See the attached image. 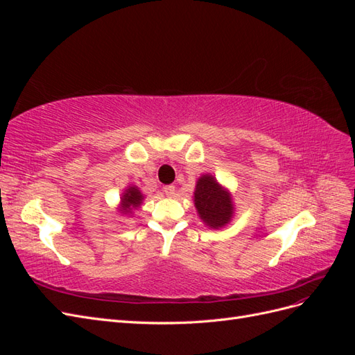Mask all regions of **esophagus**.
<instances>
[{
  "instance_id": "obj_1",
  "label": "esophagus",
  "mask_w": 355,
  "mask_h": 355,
  "mask_svg": "<svg viewBox=\"0 0 355 355\" xmlns=\"http://www.w3.org/2000/svg\"><path fill=\"white\" fill-rule=\"evenodd\" d=\"M163 191H164V194H166V196L171 197V196H175V192H176V187H175V185H166V187L163 188Z\"/></svg>"
}]
</instances>
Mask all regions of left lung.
I'll use <instances>...</instances> for the list:
<instances>
[{
	"instance_id": "left-lung-1",
	"label": "left lung",
	"mask_w": 355,
	"mask_h": 355,
	"mask_svg": "<svg viewBox=\"0 0 355 355\" xmlns=\"http://www.w3.org/2000/svg\"><path fill=\"white\" fill-rule=\"evenodd\" d=\"M194 202L200 218L210 228L225 227L232 216L234 207L230 194L210 175H204L198 179Z\"/></svg>"
}]
</instances>
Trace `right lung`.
Instances as JSON below:
<instances>
[{
  "label": "right lung",
  "instance_id": "1",
  "mask_svg": "<svg viewBox=\"0 0 355 355\" xmlns=\"http://www.w3.org/2000/svg\"><path fill=\"white\" fill-rule=\"evenodd\" d=\"M144 197L141 194V191H139L136 187H130L128 189H125L124 196L121 198V207L124 213H130L133 209L139 207V204L142 202Z\"/></svg>",
  "mask_w": 355,
  "mask_h": 355
}]
</instances>
